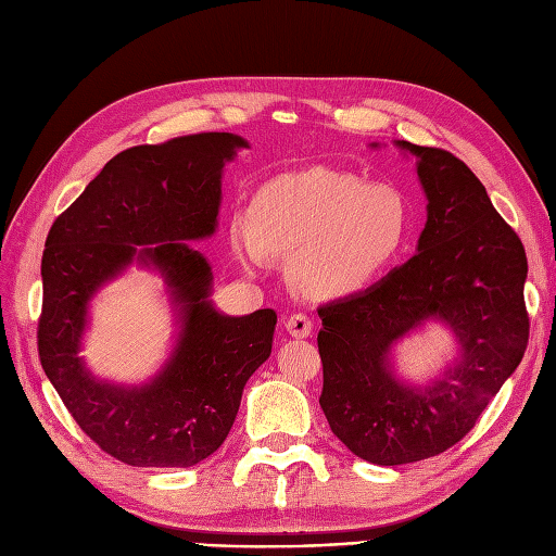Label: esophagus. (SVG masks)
<instances>
[{
  "instance_id": "34e87169",
  "label": "esophagus",
  "mask_w": 556,
  "mask_h": 556,
  "mask_svg": "<svg viewBox=\"0 0 556 556\" xmlns=\"http://www.w3.org/2000/svg\"><path fill=\"white\" fill-rule=\"evenodd\" d=\"M285 329H288L294 339H306L313 331V319L306 313H294L285 319Z\"/></svg>"
}]
</instances>
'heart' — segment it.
I'll return each mask as SVG.
<instances>
[{"label":"heart","mask_w":556,"mask_h":556,"mask_svg":"<svg viewBox=\"0 0 556 556\" xmlns=\"http://www.w3.org/2000/svg\"><path fill=\"white\" fill-rule=\"evenodd\" d=\"M408 201L390 185L306 169L266 180L250 215L231 225V245L245 266L292 257V280L315 299L366 290L399 262L410 239Z\"/></svg>","instance_id":"heart-1"}]
</instances>
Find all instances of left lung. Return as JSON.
<instances>
[{
	"label": "left lung",
	"instance_id": "8db88e82",
	"mask_svg": "<svg viewBox=\"0 0 556 556\" xmlns=\"http://www.w3.org/2000/svg\"><path fill=\"white\" fill-rule=\"evenodd\" d=\"M417 155L427 227L417 255L359 294L319 306L323 406L331 431L378 466L429 459L476 427L529 343L527 252L484 185L443 148L399 141ZM429 316L458 333L460 362L422 391L399 383L386 355Z\"/></svg>",
	"mask_w": 556,
	"mask_h": 556
}]
</instances>
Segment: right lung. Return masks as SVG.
Segmentation results:
<instances>
[{"label":"right lung","mask_w":556,"mask_h":556,"mask_svg":"<svg viewBox=\"0 0 556 556\" xmlns=\"http://www.w3.org/2000/svg\"><path fill=\"white\" fill-rule=\"evenodd\" d=\"M245 146L227 131H201L127 148L48 231L39 359L83 433L123 464L206 459L225 443L248 378L271 355L276 313H217L206 299L211 266L185 243L215 231L223 166ZM134 256L161 268L184 329L165 371L129 391L94 381L75 352L89 296Z\"/></svg>","instance_id":"add662e5"}]
</instances>
